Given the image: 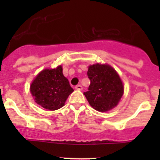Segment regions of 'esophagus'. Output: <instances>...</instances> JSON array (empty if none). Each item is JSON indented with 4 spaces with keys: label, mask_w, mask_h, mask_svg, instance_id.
Segmentation results:
<instances>
[{
    "label": "esophagus",
    "mask_w": 160,
    "mask_h": 160,
    "mask_svg": "<svg viewBox=\"0 0 160 160\" xmlns=\"http://www.w3.org/2000/svg\"><path fill=\"white\" fill-rule=\"evenodd\" d=\"M75 89L76 90H82V89H83V88H82L81 85L79 84V85H77V86L75 87Z\"/></svg>",
    "instance_id": "34e87169"
}]
</instances>
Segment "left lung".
<instances>
[{"mask_svg": "<svg viewBox=\"0 0 160 160\" xmlns=\"http://www.w3.org/2000/svg\"><path fill=\"white\" fill-rule=\"evenodd\" d=\"M88 76L90 84L83 94L90 105L101 112L116 107L123 95L124 86L115 70L108 64L96 63L88 67Z\"/></svg>", "mask_w": 160, "mask_h": 160, "instance_id": "1", "label": "left lung"}]
</instances>
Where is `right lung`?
<instances>
[{
    "mask_svg": "<svg viewBox=\"0 0 160 160\" xmlns=\"http://www.w3.org/2000/svg\"><path fill=\"white\" fill-rule=\"evenodd\" d=\"M73 91L62 73V66L45 69L36 76L30 86V92L38 104L50 111L61 108Z\"/></svg>",
    "mask_w": 160,
    "mask_h": 160,
    "instance_id": "add662e5",
    "label": "right lung"
}]
</instances>
